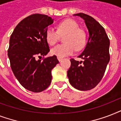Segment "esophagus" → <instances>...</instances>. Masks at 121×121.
I'll use <instances>...</instances> for the list:
<instances>
[{"instance_id": "1", "label": "esophagus", "mask_w": 121, "mask_h": 121, "mask_svg": "<svg viewBox=\"0 0 121 121\" xmlns=\"http://www.w3.org/2000/svg\"><path fill=\"white\" fill-rule=\"evenodd\" d=\"M57 58H58L59 61H61L63 60V58H61V57H57Z\"/></svg>"}]
</instances>
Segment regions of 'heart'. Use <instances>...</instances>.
<instances>
[{
	"label": "heart",
	"instance_id": "obj_1",
	"mask_svg": "<svg viewBox=\"0 0 121 121\" xmlns=\"http://www.w3.org/2000/svg\"><path fill=\"white\" fill-rule=\"evenodd\" d=\"M65 43L52 48L51 54L58 57H64L74 53L75 49L80 50L86 44L85 31L79 27L78 24L73 19H65L58 24L57 31L49 27L46 32V40L50 46H54L58 41L60 36H64Z\"/></svg>",
	"mask_w": 121,
	"mask_h": 121
}]
</instances>
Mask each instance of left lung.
<instances>
[{
    "label": "left lung",
    "mask_w": 121,
    "mask_h": 121,
    "mask_svg": "<svg viewBox=\"0 0 121 121\" xmlns=\"http://www.w3.org/2000/svg\"><path fill=\"white\" fill-rule=\"evenodd\" d=\"M80 16L84 20L89 33L86 47L78 56L83 61L70 60L71 66L67 71L70 84L79 90H91L103 77L110 60V41L104 28L95 19L83 13Z\"/></svg>",
    "instance_id": "8db88e82"
}]
</instances>
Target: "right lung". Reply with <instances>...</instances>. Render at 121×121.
Wrapping results in <instances>:
<instances>
[{"mask_svg":"<svg viewBox=\"0 0 121 121\" xmlns=\"http://www.w3.org/2000/svg\"><path fill=\"white\" fill-rule=\"evenodd\" d=\"M52 23L53 19L46 15L32 14L22 20L10 36V67L22 86L31 92H42L49 86L51 70L59 63L55 55L40 59L49 51L46 32Z\"/></svg>","mask_w":121,"mask_h":121,"instance_id":"1","label":"right lung"}]
</instances>
